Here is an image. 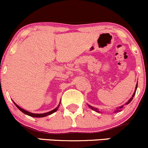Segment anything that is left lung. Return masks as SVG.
Returning a JSON list of instances; mask_svg holds the SVG:
<instances>
[{
    "label": "left lung",
    "mask_w": 148,
    "mask_h": 148,
    "mask_svg": "<svg viewBox=\"0 0 148 148\" xmlns=\"http://www.w3.org/2000/svg\"><path fill=\"white\" fill-rule=\"evenodd\" d=\"M137 88H138V83H137V85H136V87H135V92H134L133 93V95H132V97H131V98L130 99V100H128V102H127V103H126V105H127V104H129V103H130L131 101H132V98H133V97L135 96V91H136V90H137ZM89 107H90V106H89ZM90 108H92V107H90ZM123 108V106H121V107H120V108H116V110H115V112H120V110H121V108ZM92 109H93V108H92ZM95 110L97 111V112H98V111H97V110L96 109V108H95Z\"/></svg>",
    "instance_id": "1"
}]
</instances>
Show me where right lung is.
<instances>
[{
  "instance_id": "obj_1",
  "label": "right lung",
  "mask_w": 148,
  "mask_h": 148,
  "mask_svg": "<svg viewBox=\"0 0 148 148\" xmlns=\"http://www.w3.org/2000/svg\"><path fill=\"white\" fill-rule=\"evenodd\" d=\"M13 103H14V102H13ZM14 104L16 105V107H17V108H18V109H19L21 111V112H23L24 114H26V115H29V116L34 117V118H42V117H45V116H47V115H51V114L53 113V112H56V111H57L58 108H56V109L53 110H52V111H50V112H46V113H42V114H35V113H31V112H28V111L25 110H23V108H20L19 106H17V105H16V103H14Z\"/></svg>"
}]
</instances>
